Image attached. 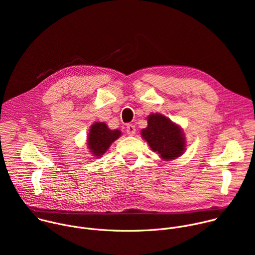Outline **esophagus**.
Here are the masks:
<instances>
[{"instance_id": "esophagus-1", "label": "esophagus", "mask_w": 255, "mask_h": 255, "mask_svg": "<svg viewBox=\"0 0 255 255\" xmlns=\"http://www.w3.org/2000/svg\"><path fill=\"white\" fill-rule=\"evenodd\" d=\"M126 132L128 135H134L135 132H136V128H135V125L133 124H128L127 127H126Z\"/></svg>"}]
</instances>
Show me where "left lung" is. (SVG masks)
Here are the masks:
<instances>
[{
  "instance_id": "8db88e82",
  "label": "left lung",
  "mask_w": 255,
  "mask_h": 255,
  "mask_svg": "<svg viewBox=\"0 0 255 255\" xmlns=\"http://www.w3.org/2000/svg\"><path fill=\"white\" fill-rule=\"evenodd\" d=\"M141 135L163 159H174L185 150V137L180 128L163 115H149L148 126L141 131Z\"/></svg>"
}]
</instances>
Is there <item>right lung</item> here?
Returning a JSON list of instances; mask_svg holds the SVG:
<instances>
[{
	"instance_id": "add662e5",
	"label": "right lung",
	"mask_w": 255,
	"mask_h": 255,
	"mask_svg": "<svg viewBox=\"0 0 255 255\" xmlns=\"http://www.w3.org/2000/svg\"><path fill=\"white\" fill-rule=\"evenodd\" d=\"M120 135L119 130H110L103 122L95 123L88 136L89 147L95 156H101Z\"/></svg>"
}]
</instances>
